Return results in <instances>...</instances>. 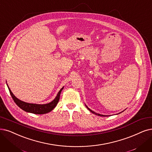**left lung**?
I'll return each mask as SVG.
<instances>
[{"label":"left lung","instance_id":"1","mask_svg":"<svg viewBox=\"0 0 152 152\" xmlns=\"http://www.w3.org/2000/svg\"><path fill=\"white\" fill-rule=\"evenodd\" d=\"M87 107V106H86ZM87 108L88 109V110L91 112H92V113H94V114H95V115H99V116H103V117H105V115H100V114H99V113H95V112H94V111H92V110H90V108H88L87 107Z\"/></svg>","mask_w":152,"mask_h":152}]
</instances>
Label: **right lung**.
Masks as SVG:
<instances>
[{"label": "right lung", "mask_w": 152, "mask_h": 152, "mask_svg": "<svg viewBox=\"0 0 152 152\" xmlns=\"http://www.w3.org/2000/svg\"><path fill=\"white\" fill-rule=\"evenodd\" d=\"M8 88H9V92L11 96L12 97L14 102L17 105V106L19 107L24 111L30 112V113H32L34 114H44V113H48L50 111H52L57 105L58 102L59 101L60 93H61L62 90L64 88V87H62L61 89H60L57 96L56 97V99H54L53 101H52L51 102L48 103V104H47L39 105V104H28V103H26V102H24L23 101L20 100L19 99L16 98L15 95L12 94V92H11V90L9 88V86H8Z\"/></svg>", "instance_id": "add662e5"}]
</instances>
